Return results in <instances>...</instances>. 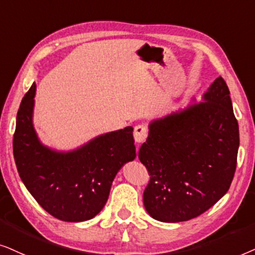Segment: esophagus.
<instances>
[{
  "mask_svg": "<svg viewBox=\"0 0 255 255\" xmlns=\"http://www.w3.org/2000/svg\"><path fill=\"white\" fill-rule=\"evenodd\" d=\"M134 140L137 143H142L145 141V138L148 136V128L144 125H138L134 128Z\"/></svg>",
  "mask_w": 255,
  "mask_h": 255,
  "instance_id": "obj_1",
  "label": "esophagus"
}]
</instances>
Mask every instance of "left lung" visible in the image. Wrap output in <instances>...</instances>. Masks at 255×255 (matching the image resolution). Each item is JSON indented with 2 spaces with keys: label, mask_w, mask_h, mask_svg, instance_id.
Segmentation results:
<instances>
[{
  "label": "left lung",
  "mask_w": 255,
  "mask_h": 255,
  "mask_svg": "<svg viewBox=\"0 0 255 255\" xmlns=\"http://www.w3.org/2000/svg\"><path fill=\"white\" fill-rule=\"evenodd\" d=\"M204 101L149 125L138 158L150 176L143 204L152 218L185 222L216 204L230 189L237 168L239 126L222 77Z\"/></svg>",
  "instance_id": "8db88e82"
}]
</instances>
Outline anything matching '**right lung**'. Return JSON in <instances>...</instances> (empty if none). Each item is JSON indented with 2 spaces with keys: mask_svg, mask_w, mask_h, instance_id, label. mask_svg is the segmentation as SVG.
<instances>
[{
  "mask_svg": "<svg viewBox=\"0 0 255 255\" xmlns=\"http://www.w3.org/2000/svg\"><path fill=\"white\" fill-rule=\"evenodd\" d=\"M35 93L33 83L17 112L12 149L19 177L54 218L92 219L106 204L118 171L136 157L133 127L100 135L76 150H53L40 143L33 128Z\"/></svg>",
  "mask_w": 255,
  "mask_h": 255,
  "instance_id": "add662e5",
  "label": "right lung"
}]
</instances>
